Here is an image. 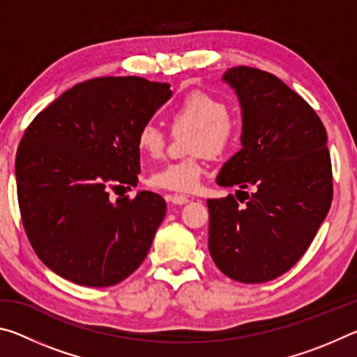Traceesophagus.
Returning a JSON list of instances; mask_svg holds the SVG:
<instances>
[{
    "instance_id": "1",
    "label": "esophagus",
    "mask_w": 357,
    "mask_h": 357,
    "mask_svg": "<svg viewBox=\"0 0 357 357\" xmlns=\"http://www.w3.org/2000/svg\"><path fill=\"white\" fill-rule=\"evenodd\" d=\"M167 200L172 204H178V206H183V204L189 203V198L185 195H178V193H173V195H167Z\"/></svg>"
}]
</instances>
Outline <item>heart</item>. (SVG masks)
<instances>
[{
  "mask_svg": "<svg viewBox=\"0 0 357 357\" xmlns=\"http://www.w3.org/2000/svg\"><path fill=\"white\" fill-rule=\"evenodd\" d=\"M173 129L189 128L193 130L189 140V153L195 155L183 160L168 162L151 173L148 183L159 190L193 192L200 185L204 173L203 157H220L236 144L241 124L228 113L222 99L203 91L184 96L168 112ZM137 148L143 155L157 159L164 153L165 134L154 123H144L137 132Z\"/></svg>",
  "mask_w": 357,
  "mask_h": 357,
  "instance_id": "obj_1",
  "label": "heart"
}]
</instances>
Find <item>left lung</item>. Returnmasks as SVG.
<instances>
[{
    "instance_id": "left-lung-1",
    "label": "left lung",
    "mask_w": 357,
    "mask_h": 357,
    "mask_svg": "<svg viewBox=\"0 0 357 357\" xmlns=\"http://www.w3.org/2000/svg\"><path fill=\"white\" fill-rule=\"evenodd\" d=\"M222 80L238 96L243 148L222 167L217 184L238 185L245 204L238 195L208 200V247L229 279L263 283L299 261L329 213L328 134L315 110L269 72L238 66Z\"/></svg>"
}]
</instances>
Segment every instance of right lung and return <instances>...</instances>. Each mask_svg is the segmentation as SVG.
Wrapping results in <instances>:
<instances>
[{
  "instance_id": "add662e5",
  "label": "right lung",
  "mask_w": 357,
  "mask_h": 357,
  "mask_svg": "<svg viewBox=\"0 0 357 357\" xmlns=\"http://www.w3.org/2000/svg\"><path fill=\"white\" fill-rule=\"evenodd\" d=\"M172 98L170 84L100 77L75 84L42 110L15 157L26 236L47 268L83 287L123 282L146 258L167 203L137 185V132Z\"/></svg>"
}]
</instances>
